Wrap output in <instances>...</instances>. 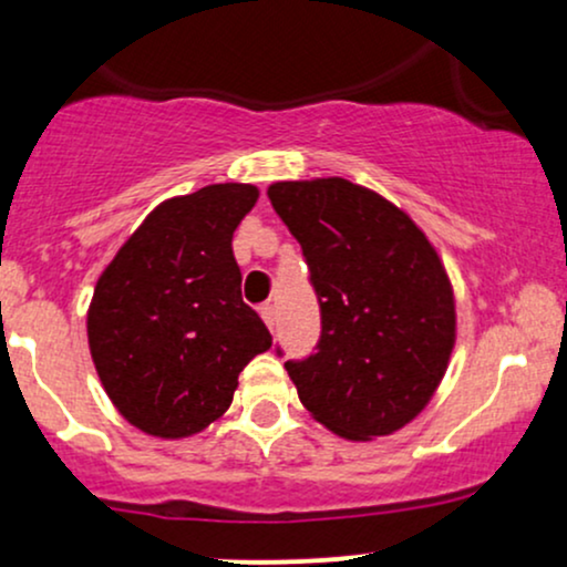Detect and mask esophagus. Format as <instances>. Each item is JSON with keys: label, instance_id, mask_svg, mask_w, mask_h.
Instances as JSON below:
<instances>
[{"label": "esophagus", "instance_id": "1", "mask_svg": "<svg viewBox=\"0 0 567 567\" xmlns=\"http://www.w3.org/2000/svg\"><path fill=\"white\" fill-rule=\"evenodd\" d=\"M261 317H264L266 328L275 330V324H277V309H275V303H264V306H261Z\"/></svg>", "mask_w": 567, "mask_h": 567}]
</instances>
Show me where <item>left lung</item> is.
<instances>
[{"label":"left lung","instance_id":"1","mask_svg":"<svg viewBox=\"0 0 567 567\" xmlns=\"http://www.w3.org/2000/svg\"><path fill=\"white\" fill-rule=\"evenodd\" d=\"M269 199L320 301L317 351L285 362L303 408L347 440L396 432L432 400L455 343L437 250L400 207L351 181H279Z\"/></svg>","mask_w":567,"mask_h":567}]
</instances>
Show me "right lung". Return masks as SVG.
Returning a JSON list of instances; mask_svg holds the SVG:
<instances>
[{"label":"right lung","mask_w":567,"mask_h":567,"mask_svg":"<svg viewBox=\"0 0 567 567\" xmlns=\"http://www.w3.org/2000/svg\"><path fill=\"white\" fill-rule=\"evenodd\" d=\"M258 199L213 184L162 202L97 279L87 341L109 400L154 437H192L231 405L271 333L243 301L231 237Z\"/></svg>","instance_id":"right-lung-1"}]
</instances>
